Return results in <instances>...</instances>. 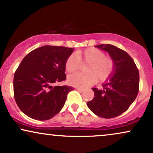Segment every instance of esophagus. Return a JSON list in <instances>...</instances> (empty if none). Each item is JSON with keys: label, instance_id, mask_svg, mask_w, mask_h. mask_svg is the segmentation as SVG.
<instances>
[{"label": "esophagus", "instance_id": "1", "mask_svg": "<svg viewBox=\"0 0 153 153\" xmlns=\"http://www.w3.org/2000/svg\"><path fill=\"white\" fill-rule=\"evenodd\" d=\"M76 89L78 91H81V92H82V91H83V89L80 88H76Z\"/></svg>", "mask_w": 153, "mask_h": 153}]
</instances>
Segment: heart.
<instances>
[{"label":"heart","instance_id":"b5f03b06","mask_svg":"<svg viewBox=\"0 0 153 153\" xmlns=\"http://www.w3.org/2000/svg\"><path fill=\"white\" fill-rule=\"evenodd\" d=\"M80 62L88 63L85 68L86 73H75L68 76V83L76 87H87L92 85L96 80L99 82L106 80L113 73L114 62L110 57L105 56L103 51L96 48H89L78 51L71 54L65 61L67 73L77 71Z\"/></svg>","mask_w":153,"mask_h":153}]
</instances>
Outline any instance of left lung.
Masks as SVG:
<instances>
[{"label": "left lung", "mask_w": 153, "mask_h": 153, "mask_svg": "<svg viewBox=\"0 0 153 153\" xmlns=\"http://www.w3.org/2000/svg\"><path fill=\"white\" fill-rule=\"evenodd\" d=\"M98 48L109 54L114 68L99 90L93 88L94 97L87 106L100 117L111 119L125 112L139 92L140 75L136 65L127 52L111 45H99Z\"/></svg>", "instance_id": "obj_1"}]
</instances>
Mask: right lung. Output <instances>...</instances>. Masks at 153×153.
<instances>
[{"mask_svg": "<svg viewBox=\"0 0 153 153\" xmlns=\"http://www.w3.org/2000/svg\"><path fill=\"white\" fill-rule=\"evenodd\" d=\"M73 49L45 45L24 57L13 78L14 99L24 114L36 120H48L58 114L71 86H53L65 80V61Z\"/></svg>", "mask_w": 153, "mask_h": 153, "instance_id": "1", "label": "right lung"}]
</instances>
